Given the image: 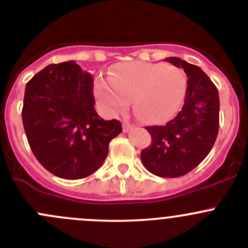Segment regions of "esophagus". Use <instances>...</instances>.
Segmentation results:
<instances>
[{"mask_svg":"<svg viewBox=\"0 0 248 248\" xmlns=\"http://www.w3.org/2000/svg\"><path fill=\"white\" fill-rule=\"evenodd\" d=\"M122 126H124V132H128V131H131V129L132 128H133V124H129V122L128 121H124V124H122Z\"/></svg>","mask_w":248,"mask_h":248,"instance_id":"obj_1","label":"esophagus"}]
</instances>
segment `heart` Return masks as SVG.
Masks as SVG:
<instances>
[{
    "label": "heart",
    "instance_id": "1",
    "mask_svg": "<svg viewBox=\"0 0 248 248\" xmlns=\"http://www.w3.org/2000/svg\"><path fill=\"white\" fill-rule=\"evenodd\" d=\"M187 77L181 68L162 63L129 62L112 71L110 79L98 78L94 93L109 114L122 111L133 102L144 124H162L171 119L184 102Z\"/></svg>",
    "mask_w": 248,
    "mask_h": 248
}]
</instances>
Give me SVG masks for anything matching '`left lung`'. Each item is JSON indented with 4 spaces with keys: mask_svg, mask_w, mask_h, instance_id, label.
<instances>
[{
    "mask_svg": "<svg viewBox=\"0 0 248 248\" xmlns=\"http://www.w3.org/2000/svg\"><path fill=\"white\" fill-rule=\"evenodd\" d=\"M166 61L188 77L181 111L164 126L146 127L152 142L140 154L142 164L161 177H179L196 168L209 155L219 126L217 87L198 66L179 57Z\"/></svg>",
    "mask_w": 248,
    "mask_h": 248,
    "instance_id": "obj_1",
    "label": "left lung"
}]
</instances>
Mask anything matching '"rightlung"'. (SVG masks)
Here are the masks:
<instances>
[{
  "instance_id": "1",
  "label": "right lung",
  "mask_w": 248,
  "mask_h": 248,
  "mask_svg": "<svg viewBox=\"0 0 248 248\" xmlns=\"http://www.w3.org/2000/svg\"><path fill=\"white\" fill-rule=\"evenodd\" d=\"M92 77L74 61L49 64L26 84L22 124L32 152L51 174L84 179L106 159L122 132L94 110Z\"/></svg>"
}]
</instances>
